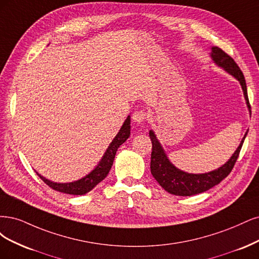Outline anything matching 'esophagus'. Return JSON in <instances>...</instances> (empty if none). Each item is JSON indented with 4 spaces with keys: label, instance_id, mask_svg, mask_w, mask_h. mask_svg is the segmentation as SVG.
Returning <instances> with one entry per match:
<instances>
[{
    "label": "esophagus",
    "instance_id": "1",
    "mask_svg": "<svg viewBox=\"0 0 259 259\" xmlns=\"http://www.w3.org/2000/svg\"><path fill=\"white\" fill-rule=\"evenodd\" d=\"M132 118L136 122H143L147 118V113L145 111H136L132 115Z\"/></svg>",
    "mask_w": 259,
    "mask_h": 259
}]
</instances>
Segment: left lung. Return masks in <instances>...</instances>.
Segmentation results:
<instances>
[{"label":"left lung","mask_w":259,"mask_h":259,"mask_svg":"<svg viewBox=\"0 0 259 259\" xmlns=\"http://www.w3.org/2000/svg\"><path fill=\"white\" fill-rule=\"evenodd\" d=\"M211 56L215 63H218L223 69L230 73L232 76H235L243 89L244 97L246 100L247 106L251 108L247 97V89L244 75L240 70L238 64L235 62L232 58L225 53L220 47H212ZM247 135L245 133L244 138L242 139L237 151L231 156L230 159L225 163L220 169L204 173V174H190L183 172L169 161L164 151L158 140L156 139L155 133L149 131V138L152 140V156H151V172L155 180L159 183V185L168 191V193L177 196H194L200 193H203L207 189L212 188L213 186L220 184V183L228 177L232 168L235 166L237 159L239 157L240 151L243 145L244 139Z\"/></svg>","instance_id":"1"}]
</instances>
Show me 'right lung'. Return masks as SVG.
I'll return each mask as SVG.
<instances>
[{
	"instance_id": "add662e5",
	"label": "right lung",
	"mask_w": 259,
	"mask_h": 259,
	"mask_svg": "<svg viewBox=\"0 0 259 259\" xmlns=\"http://www.w3.org/2000/svg\"><path fill=\"white\" fill-rule=\"evenodd\" d=\"M129 137H130V116H128L127 119L124 120L122 127L120 128L117 136L115 137L110 146H108V148L106 149L103 158L101 159V161H100V163L97 165V168L94 171H91L88 175H86L85 178H82L76 182L59 184V183H54L46 180L45 178L40 177L39 174L37 175L46 185H48L49 187L57 191H60V193L69 194V195H85L89 193L91 189L95 188L100 182L103 181L106 178V175L108 174V172H110L113 165L116 152H117L118 147Z\"/></svg>"
}]
</instances>
